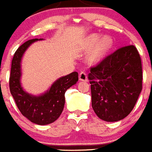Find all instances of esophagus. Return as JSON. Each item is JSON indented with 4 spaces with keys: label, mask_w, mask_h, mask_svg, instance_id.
Wrapping results in <instances>:
<instances>
[{
    "label": "esophagus",
    "mask_w": 152,
    "mask_h": 152,
    "mask_svg": "<svg viewBox=\"0 0 152 152\" xmlns=\"http://www.w3.org/2000/svg\"><path fill=\"white\" fill-rule=\"evenodd\" d=\"M79 79H80V81H87L88 80V79H87V74L85 72H81L80 73V75H79Z\"/></svg>",
    "instance_id": "esophagus-1"
}]
</instances>
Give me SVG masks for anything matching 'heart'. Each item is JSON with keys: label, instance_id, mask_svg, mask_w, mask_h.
I'll use <instances>...</instances> for the list:
<instances>
[{"label": "heart", "instance_id": "b5f03b06", "mask_svg": "<svg viewBox=\"0 0 152 152\" xmlns=\"http://www.w3.org/2000/svg\"><path fill=\"white\" fill-rule=\"evenodd\" d=\"M100 37L99 34H90L86 40V50H89L92 48L89 54V60L92 62H97L102 59L113 45V38L110 36L105 35L101 39Z\"/></svg>", "mask_w": 152, "mask_h": 152}]
</instances>
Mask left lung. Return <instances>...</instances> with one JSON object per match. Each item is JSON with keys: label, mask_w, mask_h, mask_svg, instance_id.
<instances>
[{"label": "left lung", "mask_w": 152, "mask_h": 152, "mask_svg": "<svg viewBox=\"0 0 152 152\" xmlns=\"http://www.w3.org/2000/svg\"><path fill=\"white\" fill-rule=\"evenodd\" d=\"M92 106L99 118L118 122L134 108L142 89L141 57L136 47L119 48L90 69Z\"/></svg>", "instance_id": "1"}]
</instances>
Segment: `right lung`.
<instances>
[{"mask_svg": "<svg viewBox=\"0 0 152 152\" xmlns=\"http://www.w3.org/2000/svg\"><path fill=\"white\" fill-rule=\"evenodd\" d=\"M43 39H32L25 42L17 50L11 63L9 80L10 93L20 112L31 122L40 125L55 122L64 108L65 92L77 83L78 72L62 76L54 82L44 93L38 96L30 94L21 86V60L28 47L34 42Z\"/></svg>", "mask_w": 152, "mask_h": 152, "instance_id": "add662e5", "label": "right lung"}]
</instances>
